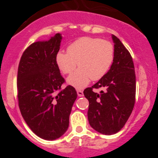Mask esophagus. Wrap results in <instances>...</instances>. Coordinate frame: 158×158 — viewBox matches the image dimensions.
<instances>
[{"label": "esophagus", "mask_w": 158, "mask_h": 158, "mask_svg": "<svg viewBox=\"0 0 158 158\" xmlns=\"http://www.w3.org/2000/svg\"><path fill=\"white\" fill-rule=\"evenodd\" d=\"M77 95L79 97H82L83 96V92H82V90H79V89H78L77 90Z\"/></svg>", "instance_id": "obj_1"}]
</instances>
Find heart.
<instances>
[{
    "instance_id": "obj_1",
    "label": "heart",
    "mask_w": 158,
    "mask_h": 158,
    "mask_svg": "<svg viewBox=\"0 0 158 158\" xmlns=\"http://www.w3.org/2000/svg\"><path fill=\"white\" fill-rule=\"evenodd\" d=\"M114 47L107 40L93 37H81L68 47L67 52H59L56 62L64 74H70L67 83L82 89L90 82L101 79L108 73L114 60Z\"/></svg>"
}]
</instances>
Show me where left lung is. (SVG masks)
Listing matches in <instances>:
<instances>
[{
  "mask_svg": "<svg viewBox=\"0 0 158 158\" xmlns=\"http://www.w3.org/2000/svg\"><path fill=\"white\" fill-rule=\"evenodd\" d=\"M114 60L108 73L90 88L84 90L89 100L88 119L90 126L103 135L117 133L125 125L135 102L136 79L131 56L120 40L111 35ZM95 88H105L96 94Z\"/></svg>",
  "mask_w": 158,
  "mask_h": 158,
  "instance_id": "obj_1",
  "label": "left lung"
}]
</instances>
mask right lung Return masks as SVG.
I'll return each mask as SVG.
<instances>
[{
    "instance_id": "right-lung-1",
    "label": "right lung",
    "mask_w": 158,
    "mask_h": 158,
    "mask_svg": "<svg viewBox=\"0 0 158 158\" xmlns=\"http://www.w3.org/2000/svg\"><path fill=\"white\" fill-rule=\"evenodd\" d=\"M63 36L32 44L23 52L17 73L19 108L32 131L44 140L60 138L67 131L69 114L77 98L65 82L56 62Z\"/></svg>"
}]
</instances>
